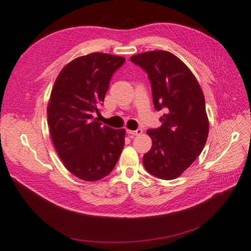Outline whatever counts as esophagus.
I'll return each mask as SVG.
<instances>
[{"label":"esophagus","mask_w":251,"mask_h":251,"mask_svg":"<svg viewBox=\"0 0 251 251\" xmlns=\"http://www.w3.org/2000/svg\"><path fill=\"white\" fill-rule=\"evenodd\" d=\"M126 131H127V134H128V135H129V136H131V137H134V136H139V135H141V134H142V129H140V128L136 129V130L127 129Z\"/></svg>","instance_id":"34e87169"}]
</instances>
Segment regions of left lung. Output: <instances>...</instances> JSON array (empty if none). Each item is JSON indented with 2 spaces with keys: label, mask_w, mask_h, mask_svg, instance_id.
Returning <instances> with one entry per match:
<instances>
[{
  "label": "left lung",
  "mask_w": 251,
  "mask_h": 251,
  "mask_svg": "<svg viewBox=\"0 0 251 251\" xmlns=\"http://www.w3.org/2000/svg\"><path fill=\"white\" fill-rule=\"evenodd\" d=\"M130 61L148 74L155 109L166 111L160 128L147 130L152 147L142 163L155 177L175 179L193 164L207 142L209 120L202 89L187 65L171 52H144Z\"/></svg>",
  "instance_id": "obj_1"
}]
</instances>
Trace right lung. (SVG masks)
Instances as JSON below:
<instances>
[{
    "label": "right lung",
    "mask_w": 251,
    "mask_h": 251,
    "mask_svg": "<svg viewBox=\"0 0 251 251\" xmlns=\"http://www.w3.org/2000/svg\"><path fill=\"white\" fill-rule=\"evenodd\" d=\"M123 56L90 53L62 68L48 103V124L65 168L86 181L104 178L114 169L125 145V129H113L95 119Z\"/></svg>",
    "instance_id": "add662e5"
}]
</instances>
